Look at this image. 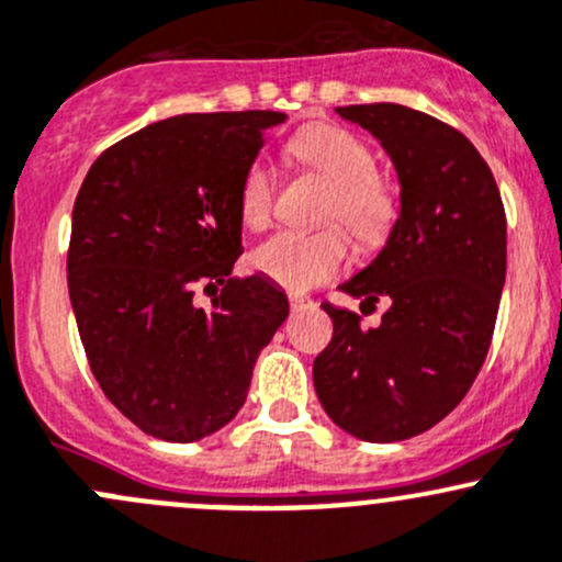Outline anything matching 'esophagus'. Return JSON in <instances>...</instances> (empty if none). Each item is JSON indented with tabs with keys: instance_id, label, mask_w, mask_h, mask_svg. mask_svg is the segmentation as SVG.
Returning <instances> with one entry per match:
<instances>
[{
	"instance_id": "esophagus-1",
	"label": "esophagus",
	"mask_w": 562,
	"mask_h": 562,
	"mask_svg": "<svg viewBox=\"0 0 562 562\" xmlns=\"http://www.w3.org/2000/svg\"><path fill=\"white\" fill-rule=\"evenodd\" d=\"M289 308H292V311H311V308H316V300L305 297V294H289Z\"/></svg>"
}]
</instances>
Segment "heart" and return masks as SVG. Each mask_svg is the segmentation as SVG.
<instances>
[{"instance_id": "b5f03b06", "label": "heart", "mask_w": 562, "mask_h": 562, "mask_svg": "<svg viewBox=\"0 0 562 562\" xmlns=\"http://www.w3.org/2000/svg\"><path fill=\"white\" fill-rule=\"evenodd\" d=\"M289 151L305 170L316 172L329 183L324 202V222H344L360 243L375 246L390 235L397 218V196L390 183L375 176V154L355 132L335 124H316L300 132ZM276 181L273 167L257 159L246 170L240 187V218L246 227L262 229L273 218ZM351 257L349 235L338 224L316 233L273 235L254 251L251 262L265 279L289 292H308L329 281L346 268Z\"/></svg>"}]
</instances>
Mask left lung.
Returning <instances> with one entry per match:
<instances>
[{"label": "left lung", "instance_id": "left-lung-1", "mask_svg": "<svg viewBox=\"0 0 562 562\" xmlns=\"http://www.w3.org/2000/svg\"><path fill=\"white\" fill-rule=\"evenodd\" d=\"M395 161L401 218L344 292L390 297L373 329L324 303L333 340L314 360L329 419L373 443L430 430L468 395L484 366L506 281V211L493 170L462 132L395 102L338 108Z\"/></svg>", "mask_w": 562, "mask_h": 562}]
</instances>
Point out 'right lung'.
<instances>
[{"mask_svg": "<svg viewBox=\"0 0 562 562\" xmlns=\"http://www.w3.org/2000/svg\"><path fill=\"white\" fill-rule=\"evenodd\" d=\"M276 110L187 113L124 137L75 196L67 286L97 384L132 425L189 443L233 422L286 319L243 254L240 187ZM196 291L216 293L211 310Z\"/></svg>", "mask_w": 562, "mask_h": 562, "instance_id": "1", "label": "right lung"}]
</instances>
